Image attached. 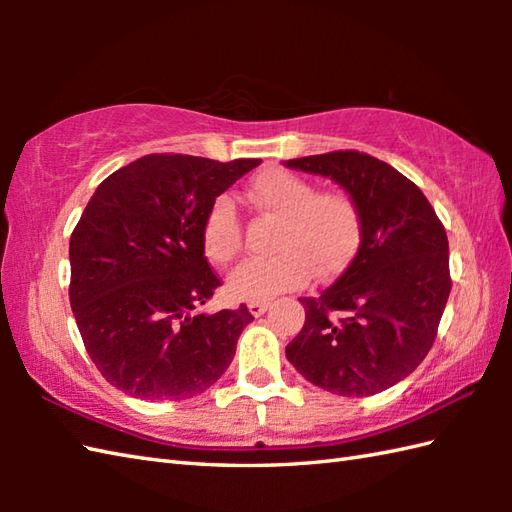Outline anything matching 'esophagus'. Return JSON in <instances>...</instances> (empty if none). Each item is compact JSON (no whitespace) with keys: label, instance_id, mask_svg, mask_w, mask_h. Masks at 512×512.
<instances>
[{"label":"esophagus","instance_id":"1","mask_svg":"<svg viewBox=\"0 0 512 512\" xmlns=\"http://www.w3.org/2000/svg\"><path fill=\"white\" fill-rule=\"evenodd\" d=\"M268 310V301H248V312L253 317H262V314Z\"/></svg>","mask_w":512,"mask_h":512}]
</instances>
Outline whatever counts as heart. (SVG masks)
Here are the masks:
<instances>
[{
    "mask_svg": "<svg viewBox=\"0 0 512 512\" xmlns=\"http://www.w3.org/2000/svg\"><path fill=\"white\" fill-rule=\"evenodd\" d=\"M259 211L279 220L270 239L275 255L248 259L226 281L228 295L266 301L306 286L312 273L332 279L350 266L361 246L363 217L352 195L321 191L295 173L270 169L248 189ZM202 248L215 264H228L242 248V222L228 195L215 198L202 217Z\"/></svg>",
    "mask_w": 512,
    "mask_h": 512,
    "instance_id": "obj_1",
    "label": "heart"
}]
</instances>
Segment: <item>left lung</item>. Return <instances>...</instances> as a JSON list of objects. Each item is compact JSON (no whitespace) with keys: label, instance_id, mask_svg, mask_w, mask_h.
Wrapping results in <instances>:
<instances>
[{"label":"left lung","instance_id":"1","mask_svg":"<svg viewBox=\"0 0 512 512\" xmlns=\"http://www.w3.org/2000/svg\"><path fill=\"white\" fill-rule=\"evenodd\" d=\"M284 165L341 184L363 217L345 273L319 297L299 299L306 323L286 347L288 361L332 394H378L407 378L436 341L451 292L447 231L416 184L374 156L347 149Z\"/></svg>","mask_w":512,"mask_h":512}]
</instances>
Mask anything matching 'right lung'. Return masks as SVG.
<instances>
[{
  "mask_svg": "<svg viewBox=\"0 0 512 512\" xmlns=\"http://www.w3.org/2000/svg\"><path fill=\"white\" fill-rule=\"evenodd\" d=\"M257 158L149 154L107 176L70 237V306L107 383L140 400L202 394L235 356L248 308L198 312L220 277L202 217Z\"/></svg>",
  "mask_w": 512,
  "mask_h": 512,
  "instance_id": "obj_1",
  "label": "right lung"
}]
</instances>
